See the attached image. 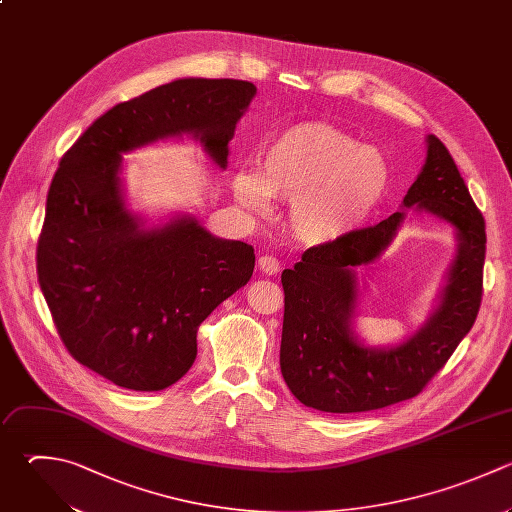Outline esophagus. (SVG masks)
Listing matches in <instances>:
<instances>
[{"instance_id":"34e87169","label":"esophagus","mask_w":512,"mask_h":512,"mask_svg":"<svg viewBox=\"0 0 512 512\" xmlns=\"http://www.w3.org/2000/svg\"><path fill=\"white\" fill-rule=\"evenodd\" d=\"M258 268H260V272H264L268 276H276L280 272V262L274 256H260Z\"/></svg>"}]
</instances>
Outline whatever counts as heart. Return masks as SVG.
I'll use <instances>...</instances> for the list:
<instances>
[{"instance_id": "b5f03b06", "label": "heart", "mask_w": 512, "mask_h": 512, "mask_svg": "<svg viewBox=\"0 0 512 512\" xmlns=\"http://www.w3.org/2000/svg\"><path fill=\"white\" fill-rule=\"evenodd\" d=\"M388 186L382 152L324 122L284 130L262 150L258 172L240 168L232 176V192L248 208L264 210L270 196L290 202V228L310 246L338 242L366 224Z\"/></svg>"}]
</instances>
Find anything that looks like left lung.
Returning <instances> with one entry per match:
<instances>
[{"label": "left lung", "instance_id": "1", "mask_svg": "<svg viewBox=\"0 0 512 512\" xmlns=\"http://www.w3.org/2000/svg\"><path fill=\"white\" fill-rule=\"evenodd\" d=\"M406 207L432 213L455 230L457 254L427 322L396 347H366L353 330L358 265L391 243ZM402 210L376 226L308 248L282 272L284 324L280 370L290 392L322 412H364L416 396L472 328L482 298L484 218L436 136H426V162Z\"/></svg>", "mask_w": 512, "mask_h": 512}]
</instances>
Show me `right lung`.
Instances as JSON below:
<instances>
[{
	"label": "right lung",
	"instance_id": "right-lung-1",
	"mask_svg": "<svg viewBox=\"0 0 512 512\" xmlns=\"http://www.w3.org/2000/svg\"><path fill=\"white\" fill-rule=\"evenodd\" d=\"M256 96L242 80L184 78L122 102L64 154L38 242V280L68 352L110 382L164 390L194 364L198 326L248 284L254 248L196 216L146 226L126 204L122 154L192 138L226 170Z\"/></svg>",
	"mask_w": 512,
	"mask_h": 512
}]
</instances>
